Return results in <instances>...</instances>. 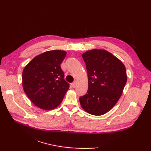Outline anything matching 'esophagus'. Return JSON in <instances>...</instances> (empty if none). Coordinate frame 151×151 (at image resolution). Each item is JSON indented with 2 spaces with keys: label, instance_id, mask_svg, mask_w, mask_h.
Listing matches in <instances>:
<instances>
[{
  "label": "esophagus",
  "instance_id": "34e87169",
  "mask_svg": "<svg viewBox=\"0 0 151 151\" xmlns=\"http://www.w3.org/2000/svg\"><path fill=\"white\" fill-rule=\"evenodd\" d=\"M76 86H77V82H76V81H75L71 84V86H72V88H75Z\"/></svg>",
  "mask_w": 151,
  "mask_h": 151
}]
</instances>
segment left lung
Here are the masks:
<instances>
[{"label": "left lung", "instance_id": "left-lung-1", "mask_svg": "<svg viewBox=\"0 0 151 151\" xmlns=\"http://www.w3.org/2000/svg\"><path fill=\"white\" fill-rule=\"evenodd\" d=\"M88 77V90L80 97L82 107L94 115L104 114L114 106L123 93L127 76L125 67L113 54L94 49L82 54Z\"/></svg>", "mask_w": 151, "mask_h": 151}]
</instances>
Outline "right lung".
<instances>
[{"instance_id": "add662e5", "label": "right lung", "mask_w": 151, "mask_h": 151, "mask_svg": "<svg viewBox=\"0 0 151 151\" xmlns=\"http://www.w3.org/2000/svg\"><path fill=\"white\" fill-rule=\"evenodd\" d=\"M66 52L50 50L35 57L22 72V86L28 97L43 110H52L62 102L69 88L61 63Z\"/></svg>"}]
</instances>
